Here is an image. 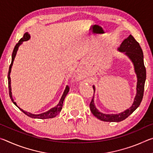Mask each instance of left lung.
Returning a JSON list of instances; mask_svg holds the SVG:
<instances>
[{
	"instance_id": "left-lung-1",
	"label": "left lung",
	"mask_w": 153,
	"mask_h": 153,
	"mask_svg": "<svg viewBox=\"0 0 153 153\" xmlns=\"http://www.w3.org/2000/svg\"><path fill=\"white\" fill-rule=\"evenodd\" d=\"M118 51L123 53L130 59L133 63L134 71L137 77L136 94L134 99L132 105L128 109L118 114H106L101 113L98 111L94 105V97L95 92V86L93 85L94 89V96L90 104V108L92 113L98 120L107 121V122H120L125 120L137 108L139 107L143 98L144 84L146 81V68L144 64L143 52L140 46L139 43L134 39L131 35L124 40L121 44L120 47L117 48Z\"/></svg>"
}]
</instances>
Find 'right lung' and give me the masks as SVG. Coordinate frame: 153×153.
Segmentation results:
<instances>
[{
	"mask_svg": "<svg viewBox=\"0 0 153 153\" xmlns=\"http://www.w3.org/2000/svg\"><path fill=\"white\" fill-rule=\"evenodd\" d=\"M30 35L29 34V33H28V32H25L24 34L23 38H21L19 42H18V43L16 45H15V48L13 49V51L11 63L9 66V73H8V84H9V90L10 98H11L12 102L14 103V105L15 106H17V107L19 108L23 113H24L25 115L28 116V117H32V118H34V119H41V120L53 118V117H56V116L61 112V111L62 109V107H63V101H64L65 98L66 97L67 94H68V92L69 91V88L67 86L65 87V90H64V92L63 93V95H62V97L61 98L60 100H59L58 105L55 106V107L51 108L50 110H48L47 111H46V112H45V113H40V114H33V113H29V112H27V111H24L22 109V108H21L18 107L16 102H15L14 99L13 98L12 92H11V77H10V74H11V68H12L13 64L14 59H15V56H16L17 52L18 51V48H19V46L21 45H22L23 42H24V41H27V40H30Z\"/></svg>",
	"mask_w": 153,
	"mask_h": 153,
	"instance_id": "right-lung-1",
	"label": "right lung"
}]
</instances>
